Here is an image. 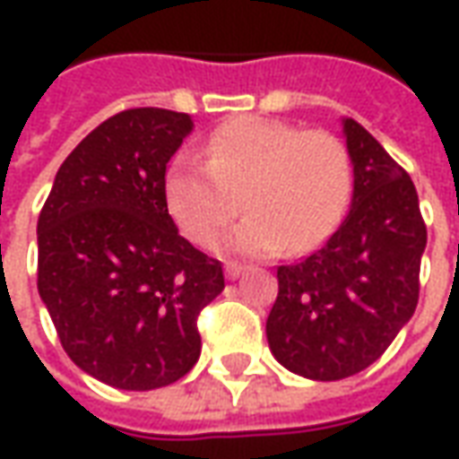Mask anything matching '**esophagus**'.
<instances>
[{
  "label": "esophagus",
  "instance_id": "esophagus-1",
  "mask_svg": "<svg viewBox=\"0 0 459 459\" xmlns=\"http://www.w3.org/2000/svg\"><path fill=\"white\" fill-rule=\"evenodd\" d=\"M223 270H226V278L236 280V278H240V273H243V265H240V263H233V260H229V263L223 265Z\"/></svg>",
  "mask_w": 459,
  "mask_h": 459
}]
</instances>
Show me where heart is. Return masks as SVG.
Segmentation results:
<instances>
[{"label": "heart", "instance_id": "b5f03b06", "mask_svg": "<svg viewBox=\"0 0 459 459\" xmlns=\"http://www.w3.org/2000/svg\"><path fill=\"white\" fill-rule=\"evenodd\" d=\"M351 194L349 152L329 132L236 117L204 142V161L179 157L164 174V201L194 243L216 238L240 206L246 219L216 243L221 253L268 258L315 248L334 230Z\"/></svg>", "mask_w": 459, "mask_h": 459}]
</instances>
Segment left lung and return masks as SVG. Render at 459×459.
<instances>
[{"mask_svg": "<svg viewBox=\"0 0 459 459\" xmlns=\"http://www.w3.org/2000/svg\"><path fill=\"white\" fill-rule=\"evenodd\" d=\"M354 194L332 238L278 268L265 334L288 371L339 381L364 371L408 325L428 230L418 191L391 154L351 117L342 120Z\"/></svg>", "mask_w": 459, "mask_h": 459, "instance_id": "1", "label": "left lung"}]
</instances>
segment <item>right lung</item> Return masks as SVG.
Segmentation results:
<instances>
[{
    "label": "right lung",
    "instance_id": "add662e5",
    "mask_svg": "<svg viewBox=\"0 0 459 459\" xmlns=\"http://www.w3.org/2000/svg\"><path fill=\"white\" fill-rule=\"evenodd\" d=\"M194 130L186 113L108 117L56 174L39 216V295L65 354L122 391H152L199 361V312L223 290L219 260L179 236L167 164Z\"/></svg>",
    "mask_w": 459,
    "mask_h": 459
}]
</instances>
